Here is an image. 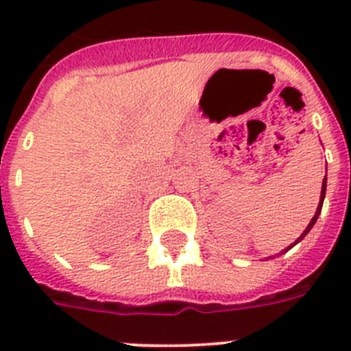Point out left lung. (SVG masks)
<instances>
[{
    "label": "left lung",
    "mask_w": 351,
    "mask_h": 351,
    "mask_svg": "<svg viewBox=\"0 0 351 351\" xmlns=\"http://www.w3.org/2000/svg\"><path fill=\"white\" fill-rule=\"evenodd\" d=\"M324 197H326V176H324V180H322V189H321V200H319V206H317V211H315V215H313V219L310 220V224H308V228H306L304 231H302V234H300L299 239L295 240L293 244L289 245V247H286V250H282V253L284 251H288V250H291V247H293L295 244H299L300 240L304 239L306 234L310 233V230L311 228H313V226H315V222H317V219H319V215H321V209H322V202H324Z\"/></svg>",
    "instance_id": "1"
}]
</instances>
